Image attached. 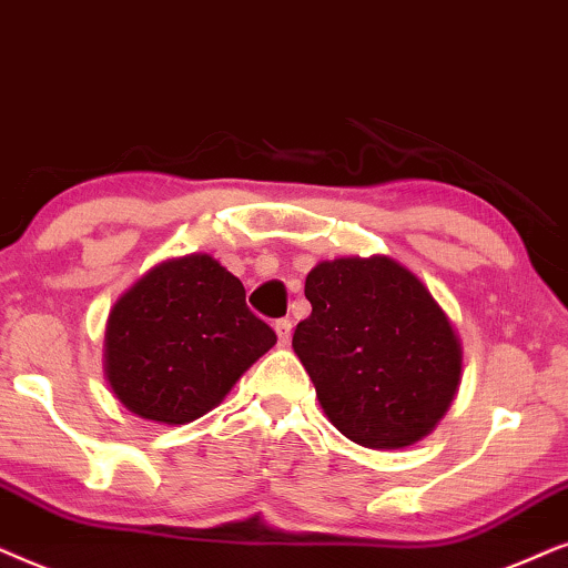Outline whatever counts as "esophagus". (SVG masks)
I'll return each mask as SVG.
<instances>
[{
	"label": "esophagus",
	"mask_w": 568,
	"mask_h": 568,
	"mask_svg": "<svg viewBox=\"0 0 568 568\" xmlns=\"http://www.w3.org/2000/svg\"><path fill=\"white\" fill-rule=\"evenodd\" d=\"M291 329H293V322L288 320V316H283V320H277L275 322V332H277V339L280 343H288L291 339Z\"/></svg>",
	"instance_id": "esophagus-1"
}]
</instances>
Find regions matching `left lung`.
I'll list each match as a JSON object with an SVG mask.
<instances>
[{
    "instance_id": "obj_1",
    "label": "left lung",
    "mask_w": 568,
    "mask_h": 568,
    "mask_svg": "<svg viewBox=\"0 0 568 568\" xmlns=\"http://www.w3.org/2000/svg\"><path fill=\"white\" fill-rule=\"evenodd\" d=\"M308 320L293 351L339 434L368 449L410 447L455 399L459 339L426 285L387 256L308 272Z\"/></svg>"
}]
</instances>
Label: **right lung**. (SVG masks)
Segmentation results:
<instances>
[{
    "label": "right lung",
    "instance_id": "right-lung-1",
    "mask_svg": "<svg viewBox=\"0 0 568 568\" xmlns=\"http://www.w3.org/2000/svg\"><path fill=\"white\" fill-rule=\"evenodd\" d=\"M277 335L213 256L158 264L116 301L105 329L113 395L134 415L181 426L221 403Z\"/></svg>",
    "mask_w": 568,
    "mask_h": 568
}]
</instances>
